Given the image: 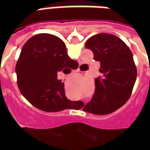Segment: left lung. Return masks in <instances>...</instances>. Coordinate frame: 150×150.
<instances>
[{
  "mask_svg": "<svg viewBox=\"0 0 150 150\" xmlns=\"http://www.w3.org/2000/svg\"><path fill=\"white\" fill-rule=\"evenodd\" d=\"M85 47L100 62L101 76L95 79V93L83 110L97 115L110 114L122 107L132 93L137 78L133 54L124 41L109 33L94 35Z\"/></svg>",
  "mask_w": 150,
  "mask_h": 150,
  "instance_id": "obj_1",
  "label": "left lung"
}]
</instances>
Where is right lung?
<instances>
[{"label": "right lung", "mask_w": 150, "mask_h": 150, "mask_svg": "<svg viewBox=\"0 0 150 150\" xmlns=\"http://www.w3.org/2000/svg\"><path fill=\"white\" fill-rule=\"evenodd\" d=\"M75 63L78 62L68 57L65 44L59 37L48 33L35 35L22 48L15 67L21 93L43 111L71 108L78 101L67 99L64 84L57 79V73ZM82 104L81 102L79 105Z\"/></svg>", "instance_id": "right-lung-1"}]
</instances>
